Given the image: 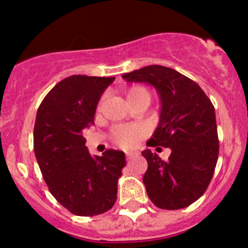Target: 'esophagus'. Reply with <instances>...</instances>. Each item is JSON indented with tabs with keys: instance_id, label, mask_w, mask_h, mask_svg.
I'll return each instance as SVG.
<instances>
[{
	"instance_id": "esophagus-1",
	"label": "esophagus",
	"mask_w": 248,
	"mask_h": 248,
	"mask_svg": "<svg viewBox=\"0 0 248 248\" xmlns=\"http://www.w3.org/2000/svg\"><path fill=\"white\" fill-rule=\"evenodd\" d=\"M134 156H135V154H134V153H127V154H126L127 160H130V158H133Z\"/></svg>"
}]
</instances>
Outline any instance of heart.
Here are the masks:
<instances>
[{
	"instance_id": "1",
	"label": "heart",
	"mask_w": 248,
	"mask_h": 248,
	"mask_svg": "<svg viewBox=\"0 0 248 248\" xmlns=\"http://www.w3.org/2000/svg\"><path fill=\"white\" fill-rule=\"evenodd\" d=\"M150 92L143 86H133L127 91V99L130 105L138 101L150 102ZM146 135V129L140 124H118L112 129V140L124 149H130Z\"/></svg>"
}]
</instances>
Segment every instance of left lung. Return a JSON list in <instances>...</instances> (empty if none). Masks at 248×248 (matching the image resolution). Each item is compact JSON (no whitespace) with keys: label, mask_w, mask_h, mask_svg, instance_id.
I'll return each mask as SVG.
<instances>
[{"label":"left lung","mask_w":248,"mask_h":248,"mask_svg":"<svg viewBox=\"0 0 248 248\" xmlns=\"http://www.w3.org/2000/svg\"><path fill=\"white\" fill-rule=\"evenodd\" d=\"M122 78L156 88L161 100L160 122L147 146L171 149L167 161L149 149L142 152L148 162L143 176L148 197L163 210L189 206L206 191L218 160L217 124L211 100L197 82L161 65L124 73Z\"/></svg>","instance_id":"left-lung-1"}]
</instances>
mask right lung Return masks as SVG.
Masks as SVG:
<instances>
[{"mask_svg":"<svg viewBox=\"0 0 248 248\" xmlns=\"http://www.w3.org/2000/svg\"><path fill=\"white\" fill-rule=\"evenodd\" d=\"M114 77L71 76L43 99L33 128V150L51 195L70 212L92 217L112 209L124 153L91 155L82 130L94 124L96 105Z\"/></svg>","mask_w":248,"mask_h":248,"instance_id":"add662e5","label":"right lung"}]
</instances>
